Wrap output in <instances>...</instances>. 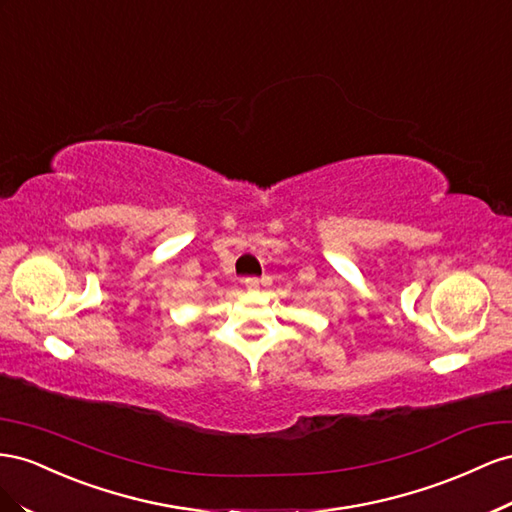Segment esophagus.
I'll return each mask as SVG.
<instances>
[{"mask_svg":"<svg viewBox=\"0 0 512 512\" xmlns=\"http://www.w3.org/2000/svg\"><path fill=\"white\" fill-rule=\"evenodd\" d=\"M242 283H244V287L248 291H257L259 289V279H255V276H248V279H244Z\"/></svg>","mask_w":512,"mask_h":512,"instance_id":"obj_1","label":"esophagus"}]
</instances>
